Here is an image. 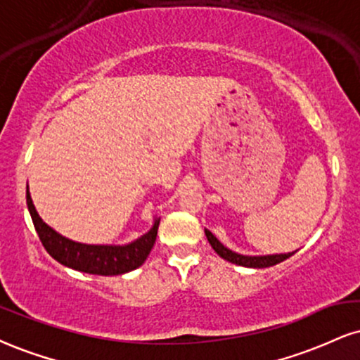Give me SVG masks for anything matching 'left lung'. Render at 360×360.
I'll list each match as a JSON object with an SVG mask.
<instances>
[{
    "label": "left lung",
    "instance_id": "1",
    "mask_svg": "<svg viewBox=\"0 0 360 360\" xmlns=\"http://www.w3.org/2000/svg\"><path fill=\"white\" fill-rule=\"evenodd\" d=\"M206 233V238L207 241H210V245L213 246V250L216 253L219 255L223 259H226L229 263H235V265H240V266H246V268H268V266H274V265H278V263L285 262V259L292 257V255H295V251H292V253H280V255H263V257H250V255H241V253H236V251L229 250L224 246L221 241L216 238L213 233L210 231V229H205Z\"/></svg>",
    "mask_w": 360,
    "mask_h": 360
}]
</instances>
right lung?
<instances>
[{
	"label": "right lung",
	"instance_id": "obj_1",
	"mask_svg": "<svg viewBox=\"0 0 360 360\" xmlns=\"http://www.w3.org/2000/svg\"><path fill=\"white\" fill-rule=\"evenodd\" d=\"M27 205L32 214L34 229H37L40 241L49 251L50 257L55 258L62 265L73 268L77 271H84L90 275H122L136 270L146 262L150 250L155 243L158 228L161 218L155 216L154 224L149 231L139 236L137 240L125 245H89L73 241L70 238L60 235L53 228L49 226L34 210V205L30 196L27 186Z\"/></svg>",
	"mask_w": 360,
	"mask_h": 360
}]
</instances>
